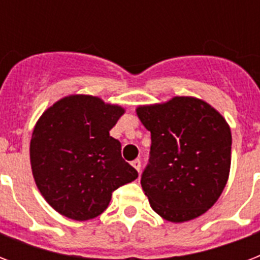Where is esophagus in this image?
Wrapping results in <instances>:
<instances>
[{"label":"esophagus","instance_id":"obj_1","mask_svg":"<svg viewBox=\"0 0 260 260\" xmlns=\"http://www.w3.org/2000/svg\"><path fill=\"white\" fill-rule=\"evenodd\" d=\"M132 166L140 173V169H142V162H140V159H135L134 162H132Z\"/></svg>","mask_w":260,"mask_h":260}]
</instances>
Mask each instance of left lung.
Segmentation results:
<instances>
[{
	"label": "left lung",
	"instance_id": "left-lung-1",
	"mask_svg": "<svg viewBox=\"0 0 260 260\" xmlns=\"http://www.w3.org/2000/svg\"><path fill=\"white\" fill-rule=\"evenodd\" d=\"M136 114L151 132L150 163L140 181L151 208L171 222L205 213L230 177L232 135L225 118L186 95L140 105Z\"/></svg>",
	"mask_w": 260,
	"mask_h": 260
}]
</instances>
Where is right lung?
I'll use <instances>...</instances> for the list:
<instances>
[{
  "label": "right lung",
  "instance_id": "add662e5",
  "mask_svg": "<svg viewBox=\"0 0 260 260\" xmlns=\"http://www.w3.org/2000/svg\"><path fill=\"white\" fill-rule=\"evenodd\" d=\"M125 113L95 95L70 94L43 112L29 159L39 191L62 216L86 221L108 208L112 193L138 178L109 135Z\"/></svg>",
  "mask_w": 260,
  "mask_h": 260
}]
</instances>
